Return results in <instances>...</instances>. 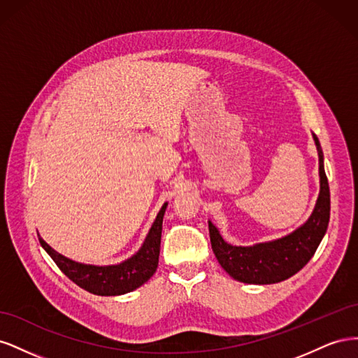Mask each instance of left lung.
<instances>
[{"label":"left lung","mask_w":358,"mask_h":358,"mask_svg":"<svg viewBox=\"0 0 358 358\" xmlns=\"http://www.w3.org/2000/svg\"><path fill=\"white\" fill-rule=\"evenodd\" d=\"M320 161V196L309 220L280 239L254 246L227 243L218 229L209 221L213 254L221 267L239 282L276 284L296 275L315 254L330 220V188L324 170V157L318 137L313 134Z\"/></svg>","instance_id":"1"}]
</instances>
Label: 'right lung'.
Returning a JSON list of instances; mask_svg holds the SVG:
<instances>
[{
  "mask_svg": "<svg viewBox=\"0 0 358 358\" xmlns=\"http://www.w3.org/2000/svg\"><path fill=\"white\" fill-rule=\"evenodd\" d=\"M167 209V203L162 204L157 218L150 227L142 248L125 262L112 266L82 264L61 255L50 248L38 234V241L61 272L71 279L76 285L96 296H121L142 287L155 273L159 258L162 218Z\"/></svg>",
  "mask_w": 358,
  "mask_h": 358,
  "instance_id": "obj_1",
  "label": "right lung"
}]
</instances>
